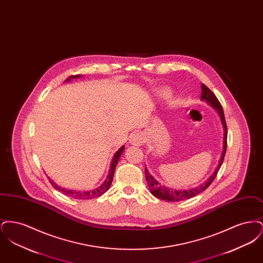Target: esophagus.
<instances>
[{
  "label": "esophagus",
  "mask_w": 263,
  "mask_h": 263,
  "mask_svg": "<svg viewBox=\"0 0 263 263\" xmlns=\"http://www.w3.org/2000/svg\"><path fill=\"white\" fill-rule=\"evenodd\" d=\"M143 135L140 134V133H136V134H133L131 137H130V143L133 145V146H140L142 145L143 143Z\"/></svg>",
  "instance_id": "1"
}]
</instances>
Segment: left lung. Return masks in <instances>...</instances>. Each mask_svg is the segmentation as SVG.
Segmentation results:
<instances>
[{
  "label": "left lung",
  "instance_id": "8db88e82",
  "mask_svg": "<svg viewBox=\"0 0 263 263\" xmlns=\"http://www.w3.org/2000/svg\"><path fill=\"white\" fill-rule=\"evenodd\" d=\"M201 89H202V95H201V100H205L206 102H208L211 106H213L217 112L219 113L222 124L224 127V145H223V152L221 155V159L219 161V164L216 167V170L214 171L213 175L199 186L197 187L192 188L189 190H175V189H172V188L166 187V186H162L161 183H159L156 178H154L150 173L148 172L147 168H145V175H146V180L148 183V186L150 188L151 193L156 196L159 199L162 200L171 201H182L185 199H189L191 197L196 196L197 194L201 193L202 191L206 190L207 187L211 184L213 180L215 179V177L217 176V174L223 163L224 158H225L226 150H227V136H228V131H227V124H226L225 115H224V110L223 107L220 103V101L216 98V96L214 95L211 89L207 88L204 84L201 85Z\"/></svg>",
  "mask_w": 263,
  "mask_h": 263
}]
</instances>
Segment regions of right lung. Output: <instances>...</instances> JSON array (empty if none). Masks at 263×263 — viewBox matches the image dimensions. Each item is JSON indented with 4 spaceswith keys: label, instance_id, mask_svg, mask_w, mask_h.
Returning a JSON list of instances; mask_svg holds the SVG:
<instances>
[{
    "label": "right lung",
    "instance_id": "right-lung-1",
    "mask_svg": "<svg viewBox=\"0 0 263 263\" xmlns=\"http://www.w3.org/2000/svg\"><path fill=\"white\" fill-rule=\"evenodd\" d=\"M80 77H81V75L71 76L65 82H69L72 79H77V78H80ZM123 151H124V146H122L119 150L114 154V157H113L112 161H111V163H110V170H109L108 175H107L106 179L104 180V182L100 185V187L96 188L93 190H89V191H83V192H81V191H75V190H66V189L61 188L60 186H57L55 184V182L53 180H51L50 178H49V181H50L51 184L53 185V187L62 191L66 195H68L70 197H73V198H76V199H92V198L99 197L100 195H102L104 192H106L110 187L111 182H112L113 175H114V171H115L116 164L118 163L119 158L122 155Z\"/></svg>",
    "mask_w": 263,
    "mask_h": 263
}]
</instances>
